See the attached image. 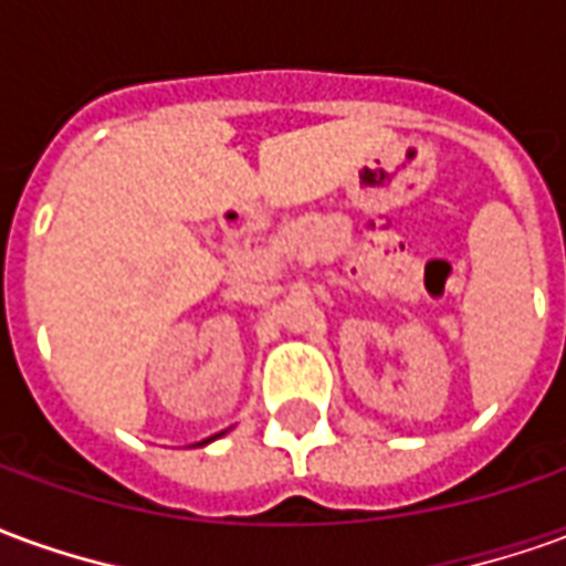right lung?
<instances>
[{
	"mask_svg": "<svg viewBox=\"0 0 566 566\" xmlns=\"http://www.w3.org/2000/svg\"><path fill=\"white\" fill-rule=\"evenodd\" d=\"M223 433H227V430H221V433H214V437H209V439H202V442H197V446H209L211 439H218V437H223Z\"/></svg>",
	"mask_w": 566,
	"mask_h": 566,
	"instance_id": "obj_1",
	"label": "right lung"
}]
</instances>
